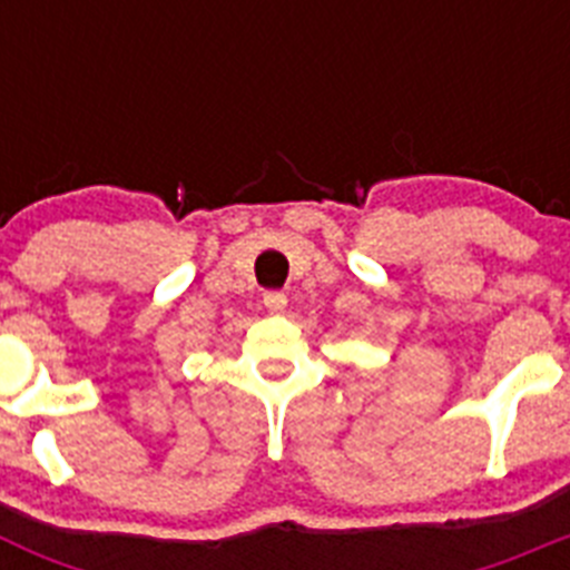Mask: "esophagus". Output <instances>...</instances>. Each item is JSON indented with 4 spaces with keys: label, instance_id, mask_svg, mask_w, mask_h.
<instances>
[{
    "label": "esophagus",
    "instance_id": "1",
    "mask_svg": "<svg viewBox=\"0 0 570 570\" xmlns=\"http://www.w3.org/2000/svg\"><path fill=\"white\" fill-rule=\"evenodd\" d=\"M262 302H265V308H268L271 314H282V311L288 308V296L282 294V291H268V294L262 296Z\"/></svg>",
    "mask_w": 570,
    "mask_h": 570
}]
</instances>
